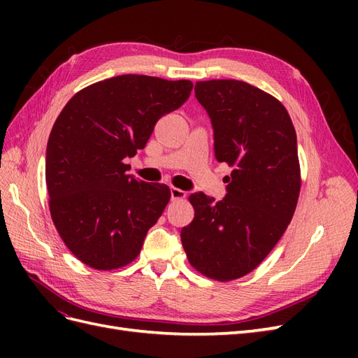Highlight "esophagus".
Instances as JSON below:
<instances>
[{"label": "esophagus", "mask_w": 358, "mask_h": 358, "mask_svg": "<svg viewBox=\"0 0 358 358\" xmlns=\"http://www.w3.org/2000/svg\"><path fill=\"white\" fill-rule=\"evenodd\" d=\"M170 194H171V200H180V199H185V196H187L185 191L175 188V187L170 189Z\"/></svg>", "instance_id": "esophagus-1"}]
</instances>
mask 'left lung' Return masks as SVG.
<instances>
[{
    "label": "left lung",
    "mask_w": 358,
    "mask_h": 358,
    "mask_svg": "<svg viewBox=\"0 0 358 358\" xmlns=\"http://www.w3.org/2000/svg\"><path fill=\"white\" fill-rule=\"evenodd\" d=\"M194 91L210 117L215 157L233 171L218 203L191 194L196 215L180 239L194 268L227 282L252 272L294 215L301 183L297 136L282 103L246 82H197Z\"/></svg>",
    "instance_id": "left-lung-1"
}]
</instances>
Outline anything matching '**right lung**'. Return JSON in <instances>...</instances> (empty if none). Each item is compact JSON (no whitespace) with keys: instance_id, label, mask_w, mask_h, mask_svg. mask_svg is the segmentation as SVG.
Wrapping results in <instances>:
<instances>
[{"instance_id":"obj_1","label":"right lung","mask_w":358,"mask_h":358,"mask_svg":"<svg viewBox=\"0 0 358 358\" xmlns=\"http://www.w3.org/2000/svg\"><path fill=\"white\" fill-rule=\"evenodd\" d=\"M191 80L122 74L79 91L49 136L46 185L64 243L96 270L131 263L170 200L164 183L128 175L161 116L188 100Z\"/></svg>"}]
</instances>
